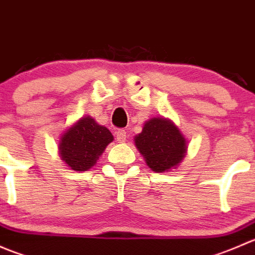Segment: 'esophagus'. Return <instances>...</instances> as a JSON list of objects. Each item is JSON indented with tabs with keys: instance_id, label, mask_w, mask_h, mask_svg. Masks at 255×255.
Here are the masks:
<instances>
[{
	"instance_id": "1",
	"label": "esophagus",
	"mask_w": 255,
	"mask_h": 255,
	"mask_svg": "<svg viewBox=\"0 0 255 255\" xmlns=\"http://www.w3.org/2000/svg\"><path fill=\"white\" fill-rule=\"evenodd\" d=\"M116 139H117L118 143H123L127 139V132L125 129H118L116 132Z\"/></svg>"
}]
</instances>
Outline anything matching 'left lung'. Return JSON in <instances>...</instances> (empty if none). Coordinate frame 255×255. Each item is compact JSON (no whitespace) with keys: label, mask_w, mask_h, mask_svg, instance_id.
Listing matches in <instances>:
<instances>
[{"label":"left lung","mask_w":255,"mask_h":255,"mask_svg":"<svg viewBox=\"0 0 255 255\" xmlns=\"http://www.w3.org/2000/svg\"><path fill=\"white\" fill-rule=\"evenodd\" d=\"M134 142L146 165L158 173L175 168L186 153L185 138L170 121L164 118L146 121Z\"/></svg>","instance_id":"8db88e82"}]
</instances>
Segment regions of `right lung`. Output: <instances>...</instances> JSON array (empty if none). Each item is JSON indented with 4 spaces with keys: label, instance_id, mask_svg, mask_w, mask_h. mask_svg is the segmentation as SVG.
Here are the masks:
<instances>
[{
    "label": "right lung",
    "instance_id": "1",
    "mask_svg": "<svg viewBox=\"0 0 255 255\" xmlns=\"http://www.w3.org/2000/svg\"><path fill=\"white\" fill-rule=\"evenodd\" d=\"M112 140L113 135L106 127L97 125L91 117H84L64 133L59 150L73 170L86 171Z\"/></svg>",
    "mask_w": 255,
    "mask_h": 255
}]
</instances>
